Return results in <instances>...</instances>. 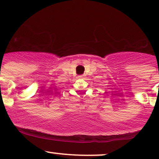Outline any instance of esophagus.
<instances>
[{"label": "esophagus", "instance_id": "34e87169", "mask_svg": "<svg viewBox=\"0 0 159 159\" xmlns=\"http://www.w3.org/2000/svg\"><path fill=\"white\" fill-rule=\"evenodd\" d=\"M79 77H80V78H82V79H83L84 75H80V76H79Z\"/></svg>", "mask_w": 159, "mask_h": 159}]
</instances>
